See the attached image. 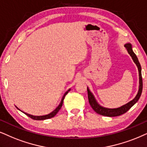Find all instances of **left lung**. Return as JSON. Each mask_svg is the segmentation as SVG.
<instances>
[{
	"instance_id": "left-lung-1",
	"label": "left lung",
	"mask_w": 147,
	"mask_h": 147,
	"mask_svg": "<svg viewBox=\"0 0 147 147\" xmlns=\"http://www.w3.org/2000/svg\"><path fill=\"white\" fill-rule=\"evenodd\" d=\"M125 47L127 49V51L129 54L131 55V57H132V60L136 64L137 67L138 69L139 72V90L138 92V94L136 97L131 100V101L128 102L126 105L122 106L117 109H107V108H105L101 107L100 105H98V103L96 102V100L94 98V96H93V94L91 93L90 90L87 87V93H88V100L90 105L94 111L96 112L98 114L103 115V116H107V117H116V116H119L121 115H123L124 113H125L127 111L129 110L132 106L138 102V100L140 98L141 94L142 92V73H141V66L140 62L138 60V57L134 53L132 47H131V45L130 43H127L125 44Z\"/></svg>"
}]
</instances>
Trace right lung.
Masks as SVG:
<instances>
[{
    "label": "right lung",
    "instance_id": "1",
    "mask_svg": "<svg viewBox=\"0 0 147 147\" xmlns=\"http://www.w3.org/2000/svg\"><path fill=\"white\" fill-rule=\"evenodd\" d=\"M70 90H68L67 91V92L65 93L64 95L63 96L62 100H61V102H60V105H59L58 107H57L56 108V109H55V110L53 111V112H51V113H49V114L46 115H42V116H34V115L28 114V113H24V112H23V113H25V114L28 117H30L31 119H34V120H45V119H50V118L53 117H54L55 115H56L57 113H58V111H60V109H61V108H62V105H63V102H64V99L65 96H66V95L68 94V92H69ZM16 108H17V109H19L18 107H16ZM19 110H20V109H19Z\"/></svg>",
    "mask_w": 147,
    "mask_h": 147
}]
</instances>
